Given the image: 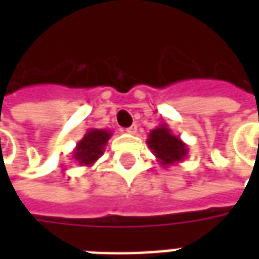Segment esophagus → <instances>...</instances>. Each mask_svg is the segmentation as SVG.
Listing matches in <instances>:
<instances>
[{"label": "esophagus", "mask_w": 259, "mask_h": 259, "mask_svg": "<svg viewBox=\"0 0 259 259\" xmlns=\"http://www.w3.org/2000/svg\"><path fill=\"white\" fill-rule=\"evenodd\" d=\"M124 132H126V133H129V135H136V133H137V126H136V124H132L130 127L124 129Z\"/></svg>", "instance_id": "esophagus-1"}]
</instances>
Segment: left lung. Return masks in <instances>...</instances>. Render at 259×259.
Returning <instances> with one entry per match:
<instances>
[{
	"instance_id": "1",
	"label": "left lung",
	"mask_w": 259,
	"mask_h": 259,
	"mask_svg": "<svg viewBox=\"0 0 259 259\" xmlns=\"http://www.w3.org/2000/svg\"><path fill=\"white\" fill-rule=\"evenodd\" d=\"M147 144L163 168L178 165L189 154V146L180 137L175 136L165 123L159 124L148 133Z\"/></svg>"
}]
</instances>
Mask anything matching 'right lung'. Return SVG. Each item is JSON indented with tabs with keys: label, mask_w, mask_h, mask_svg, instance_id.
Wrapping results in <instances>:
<instances>
[{
	"label": "right lung",
	"mask_w": 259,
	"mask_h": 259,
	"mask_svg": "<svg viewBox=\"0 0 259 259\" xmlns=\"http://www.w3.org/2000/svg\"><path fill=\"white\" fill-rule=\"evenodd\" d=\"M112 132L105 129H89L83 136V139L77 141L74 147L73 159L80 166H91L97 162V159L101 157L105 151L108 140L111 139Z\"/></svg>",
	"instance_id": "1"
}]
</instances>
